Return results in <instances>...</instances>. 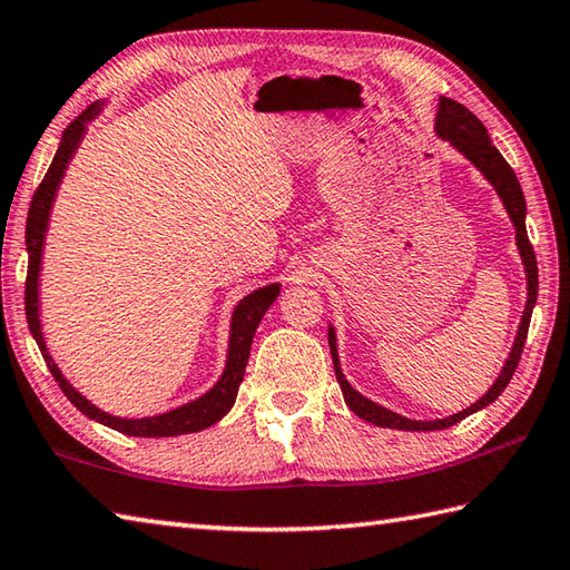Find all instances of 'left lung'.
Here are the masks:
<instances>
[{"label":"left lung","mask_w":570,"mask_h":570,"mask_svg":"<svg viewBox=\"0 0 570 570\" xmlns=\"http://www.w3.org/2000/svg\"><path fill=\"white\" fill-rule=\"evenodd\" d=\"M434 132H438V138L448 140L456 153H462L464 158L470 160L476 167V170L487 177V183L497 189L501 205H504L511 225H514V229H517V247H519L521 262H523V272H527V308H523V316H521V323H519L514 345H511L509 358H507L504 367H501V373H499L497 381L492 383V387H489L474 405H470L462 412H456V415L442 417V420H410V417L397 415V412L377 405V403H373V400H367L365 395H361L358 390H355L348 381H345V375L341 371V358H338L336 331H333V326H328L331 358H333V367H336V377H338V385H341L345 405H348L355 412V415L363 417L365 422H373V425H377V428L407 430V432H432V430L452 428L460 420L474 415L476 410L492 405L494 400L501 393H504V387L509 385L511 375H514L517 365H519L523 343H527L533 306H537V296H539L537 254H533V247H531L529 234H527V199H523L521 185L517 180L514 170H511L509 163L504 160V155H501L492 145V140H489V132L484 128V122L479 120L470 108H464L462 104H456V100H452V98L440 96L438 116H434Z\"/></svg>","instance_id":"left-lung-1"}]
</instances>
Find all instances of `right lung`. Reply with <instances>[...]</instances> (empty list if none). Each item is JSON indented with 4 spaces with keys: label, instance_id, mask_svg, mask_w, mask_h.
I'll use <instances>...</instances> for the list:
<instances>
[{
    "label": "right lung",
    "instance_id": "1",
    "mask_svg": "<svg viewBox=\"0 0 570 570\" xmlns=\"http://www.w3.org/2000/svg\"><path fill=\"white\" fill-rule=\"evenodd\" d=\"M100 110H104V104L88 106L83 114L63 130L59 150H56V155H53L51 167L47 170V175H43L41 185L37 187V193H33V197H31L29 217H27L29 269H27V292H24L29 331H31L33 341H37V345H39L43 361H47V365H49L53 381L59 383L63 395L69 397L86 417H91L110 430L130 434V438H177V434L199 432L209 425H215V422H219L232 410L234 400H237V393H239V385L244 381V367H247V361H249L252 338L256 333V326H259V321L264 318L266 311H269V306L276 301L278 292H282V284L254 288L252 294L244 296L239 304L234 306L232 323H229L225 371H222L219 381L212 385L205 395L189 400V403H185V405H177L173 410L160 412V415L118 417V415H110V412H106V410H100L98 405L91 403V400L78 393V390L69 383V377L61 373V367L56 365V361L51 358L47 341H43L41 318H39V276H41V259H43V242H47L49 217H51L56 193H59V187H61L66 167H69V163L73 160L78 145H81V140L86 136L88 122H91L100 114Z\"/></svg>",
    "mask_w": 570,
    "mask_h": 570
}]
</instances>
